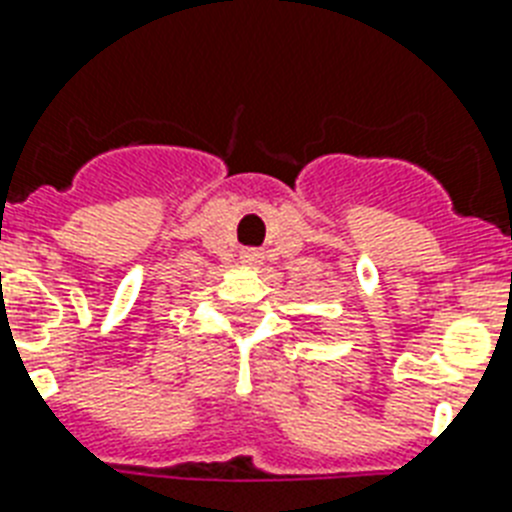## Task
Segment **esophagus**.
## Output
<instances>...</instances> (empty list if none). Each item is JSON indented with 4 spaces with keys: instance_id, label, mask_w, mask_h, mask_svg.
I'll return each instance as SVG.
<instances>
[{
    "instance_id": "obj_1",
    "label": "esophagus",
    "mask_w": 512,
    "mask_h": 512,
    "mask_svg": "<svg viewBox=\"0 0 512 512\" xmlns=\"http://www.w3.org/2000/svg\"><path fill=\"white\" fill-rule=\"evenodd\" d=\"M242 263H260V252H255V249H249V252H244L242 255Z\"/></svg>"
}]
</instances>
